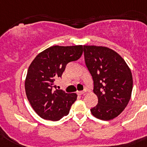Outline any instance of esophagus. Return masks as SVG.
I'll return each instance as SVG.
<instances>
[{"instance_id": "obj_1", "label": "esophagus", "mask_w": 147, "mask_h": 147, "mask_svg": "<svg viewBox=\"0 0 147 147\" xmlns=\"http://www.w3.org/2000/svg\"><path fill=\"white\" fill-rule=\"evenodd\" d=\"M77 94L78 95H84L86 94V91H78Z\"/></svg>"}]
</instances>
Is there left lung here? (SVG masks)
I'll return each mask as SVG.
<instances>
[{
	"mask_svg": "<svg viewBox=\"0 0 147 147\" xmlns=\"http://www.w3.org/2000/svg\"><path fill=\"white\" fill-rule=\"evenodd\" d=\"M85 64L94 80L98 103L92 115L104 121L115 119L131 96L133 78L130 68L118 53L107 47L84 45Z\"/></svg>",
	"mask_w": 147,
	"mask_h": 147,
	"instance_id": "8db88e82",
	"label": "left lung"
}]
</instances>
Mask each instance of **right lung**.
Returning <instances> with one entry per match:
<instances>
[{
	"mask_svg": "<svg viewBox=\"0 0 147 147\" xmlns=\"http://www.w3.org/2000/svg\"><path fill=\"white\" fill-rule=\"evenodd\" d=\"M83 46H52L36 56L25 81L26 94L35 113L44 119L58 121L67 115L77 94L57 90L55 80L68 63L82 57Z\"/></svg>",
	"mask_w": 147,
	"mask_h": 147,
	"instance_id": "1",
	"label": "right lung"
}]
</instances>
